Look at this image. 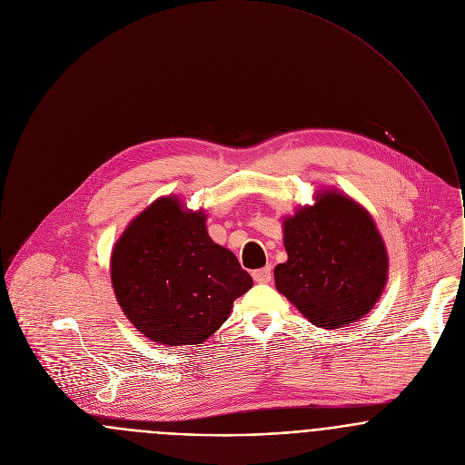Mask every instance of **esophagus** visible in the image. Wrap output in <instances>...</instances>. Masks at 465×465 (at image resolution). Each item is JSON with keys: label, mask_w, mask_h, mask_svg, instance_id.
<instances>
[{"label": "esophagus", "mask_w": 465, "mask_h": 465, "mask_svg": "<svg viewBox=\"0 0 465 465\" xmlns=\"http://www.w3.org/2000/svg\"><path fill=\"white\" fill-rule=\"evenodd\" d=\"M252 278H254L256 283H269V282L272 280V269H271V265L254 271V272H252Z\"/></svg>", "instance_id": "esophagus-1"}]
</instances>
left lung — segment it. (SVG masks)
<instances>
[{"mask_svg":"<svg viewBox=\"0 0 465 465\" xmlns=\"http://www.w3.org/2000/svg\"><path fill=\"white\" fill-rule=\"evenodd\" d=\"M289 260L274 269L276 289L321 328L366 315L386 285L388 256L371 216L339 193L285 220Z\"/></svg>","mask_w":465,"mask_h":465,"instance_id":"8db88e82","label":"left lung"}]
</instances>
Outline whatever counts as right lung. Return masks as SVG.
Segmentation results:
<instances>
[{"mask_svg":"<svg viewBox=\"0 0 465 465\" xmlns=\"http://www.w3.org/2000/svg\"><path fill=\"white\" fill-rule=\"evenodd\" d=\"M112 283L134 326L160 344H200L229 317L252 278L236 256L216 245L202 213H183L160 198L117 242Z\"/></svg>","mask_w":465,"mask_h":465,"instance_id":"right-lung-1","label":"right lung"}]
</instances>
